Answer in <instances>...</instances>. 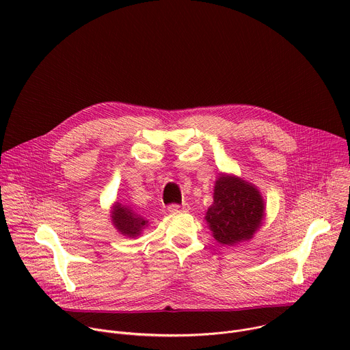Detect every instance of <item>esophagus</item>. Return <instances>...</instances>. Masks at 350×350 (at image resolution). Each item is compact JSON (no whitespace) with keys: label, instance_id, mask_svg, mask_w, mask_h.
Instances as JSON below:
<instances>
[{"label":"esophagus","instance_id":"34e87169","mask_svg":"<svg viewBox=\"0 0 350 350\" xmlns=\"http://www.w3.org/2000/svg\"><path fill=\"white\" fill-rule=\"evenodd\" d=\"M169 212L172 213H180V212H187L189 209V206L187 204H183V205H177V204H172L169 205Z\"/></svg>","mask_w":350,"mask_h":350}]
</instances>
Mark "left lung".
<instances>
[{
    "label": "left lung",
    "instance_id": "1",
    "mask_svg": "<svg viewBox=\"0 0 350 350\" xmlns=\"http://www.w3.org/2000/svg\"><path fill=\"white\" fill-rule=\"evenodd\" d=\"M213 201L205 220L221 245L249 241L263 224L266 208L259 189L239 177L220 174L215 184Z\"/></svg>",
    "mask_w": 350,
    "mask_h": 350
}]
</instances>
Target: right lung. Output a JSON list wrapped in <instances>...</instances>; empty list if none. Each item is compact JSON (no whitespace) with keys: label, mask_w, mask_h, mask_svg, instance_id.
I'll list each match as a JSON object with an SVG mask.
<instances>
[{"label":"right lung","mask_w":350,"mask_h":350,"mask_svg":"<svg viewBox=\"0 0 350 350\" xmlns=\"http://www.w3.org/2000/svg\"><path fill=\"white\" fill-rule=\"evenodd\" d=\"M112 223L116 227V230L129 238L138 237L142 230L148 226V221L138 216L135 212H133L130 208L123 206L120 204H116L112 209Z\"/></svg>","instance_id":"right-lung-1"}]
</instances>
